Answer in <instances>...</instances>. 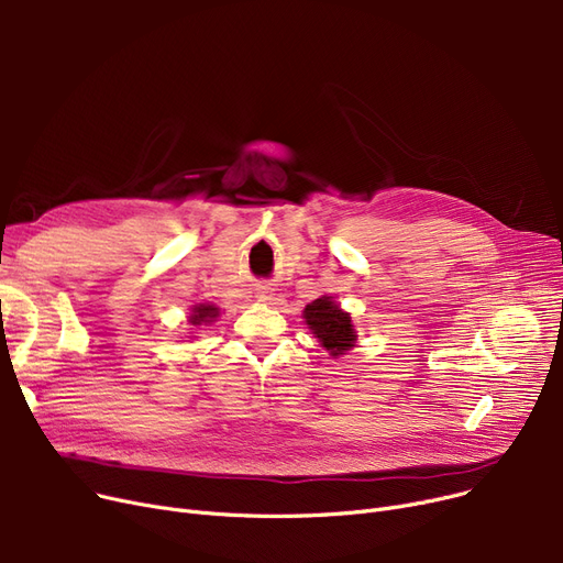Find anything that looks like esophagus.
I'll list each match as a JSON object with an SVG mask.
<instances>
[{"label":"esophagus","mask_w":563,"mask_h":563,"mask_svg":"<svg viewBox=\"0 0 563 563\" xmlns=\"http://www.w3.org/2000/svg\"><path fill=\"white\" fill-rule=\"evenodd\" d=\"M257 297H260V299H272V291L266 289V287H262V289L257 291Z\"/></svg>","instance_id":"esophagus-1"}]
</instances>
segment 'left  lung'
I'll use <instances>...</instances> for the list:
<instances>
[{
    "instance_id": "obj_1",
    "label": "left lung",
    "mask_w": 563,
    "mask_h": 563,
    "mask_svg": "<svg viewBox=\"0 0 563 563\" xmlns=\"http://www.w3.org/2000/svg\"><path fill=\"white\" fill-rule=\"evenodd\" d=\"M303 317L310 331L319 338V342L331 351V356H340V353L353 346L356 335H353L351 317L342 312L340 306L331 301V297H321L308 303Z\"/></svg>"
}]
</instances>
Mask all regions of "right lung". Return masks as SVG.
<instances>
[{"label":"right lung","mask_w":563,"mask_h":563,"mask_svg":"<svg viewBox=\"0 0 563 563\" xmlns=\"http://www.w3.org/2000/svg\"><path fill=\"white\" fill-rule=\"evenodd\" d=\"M217 314H219V310H217L214 306H196V308H194V314H191V323H196V327H198L200 321H210V319H214Z\"/></svg>","instance_id":"1"}]
</instances>
